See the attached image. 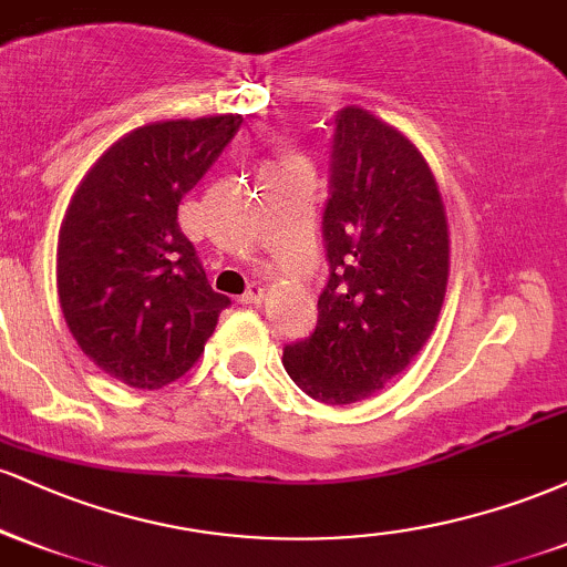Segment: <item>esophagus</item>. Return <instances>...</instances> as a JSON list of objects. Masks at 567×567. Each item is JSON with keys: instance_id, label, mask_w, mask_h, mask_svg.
<instances>
[{"instance_id": "1", "label": "esophagus", "mask_w": 567, "mask_h": 567, "mask_svg": "<svg viewBox=\"0 0 567 567\" xmlns=\"http://www.w3.org/2000/svg\"><path fill=\"white\" fill-rule=\"evenodd\" d=\"M264 296H266V285L252 282L250 288H247L243 296H239V301H243V303H261Z\"/></svg>"}]
</instances>
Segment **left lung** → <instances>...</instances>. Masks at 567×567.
<instances>
[{
    "label": "left lung",
    "instance_id": "obj_1",
    "mask_svg": "<svg viewBox=\"0 0 567 567\" xmlns=\"http://www.w3.org/2000/svg\"><path fill=\"white\" fill-rule=\"evenodd\" d=\"M322 237L330 277L315 333L282 365L306 394L351 405L410 365L437 324L451 239L437 181L400 130L360 106L336 116Z\"/></svg>",
    "mask_w": 567,
    "mask_h": 567
}]
</instances>
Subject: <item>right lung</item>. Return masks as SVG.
Listing matches in <instances>:
<instances>
[{"label":"right lung","instance_id":"right-lung-1","mask_svg":"<svg viewBox=\"0 0 567 567\" xmlns=\"http://www.w3.org/2000/svg\"><path fill=\"white\" fill-rule=\"evenodd\" d=\"M243 116L171 120L120 138L90 167L58 234V298L103 373L162 389L186 373L231 301L207 282L178 205Z\"/></svg>","mask_w":567,"mask_h":567}]
</instances>
